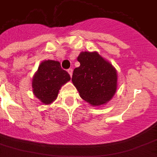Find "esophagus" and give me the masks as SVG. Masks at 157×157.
<instances>
[{
  "label": "esophagus",
  "instance_id": "34e87169",
  "mask_svg": "<svg viewBox=\"0 0 157 157\" xmlns=\"http://www.w3.org/2000/svg\"><path fill=\"white\" fill-rule=\"evenodd\" d=\"M68 73L70 74V75H71V77L72 76V73H73V70L72 69H69L68 70Z\"/></svg>",
  "mask_w": 157,
  "mask_h": 157
}]
</instances>
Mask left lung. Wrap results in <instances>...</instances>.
Masks as SVG:
<instances>
[{"instance_id":"8db88e82","label":"left lung","mask_w":157,"mask_h":157,"mask_svg":"<svg viewBox=\"0 0 157 157\" xmlns=\"http://www.w3.org/2000/svg\"><path fill=\"white\" fill-rule=\"evenodd\" d=\"M80 66L72 75V83L83 100L100 107L109 102L118 87V73L113 65L97 51L81 52Z\"/></svg>"}]
</instances>
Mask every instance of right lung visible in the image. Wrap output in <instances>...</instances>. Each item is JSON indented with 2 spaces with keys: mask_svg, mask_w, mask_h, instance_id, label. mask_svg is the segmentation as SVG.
<instances>
[{
  "mask_svg": "<svg viewBox=\"0 0 157 157\" xmlns=\"http://www.w3.org/2000/svg\"><path fill=\"white\" fill-rule=\"evenodd\" d=\"M71 80L68 72L64 71L56 60H44L33 75V92L45 105H49L58 97L59 89Z\"/></svg>",
  "mask_w": 157,
  "mask_h": 157,
  "instance_id": "add662e5",
  "label": "right lung"
}]
</instances>
